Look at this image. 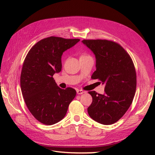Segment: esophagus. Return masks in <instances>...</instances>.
<instances>
[{
	"mask_svg": "<svg viewBox=\"0 0 155 155\" xmlns=\"http://www.w3.org/2000/svg\"><path fill=\"white\" fill-rule=\"evenodd\" d=\"M77 94H83V93H84L85 92L83 91V90H79V89H77Z\"/></svg>",
	"mask_w": 155,
	"mask_h": 155,
	"instance_id": "1",
	"label": "esophagus"
}]
</instances>
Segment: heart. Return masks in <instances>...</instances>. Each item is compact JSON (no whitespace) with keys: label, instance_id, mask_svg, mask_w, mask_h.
Returning a JSON list of instances; mask_svg holds the SVG:
<instances>
[{"label":"heart","instance_id":"obj_1","mask_svg":"<svg viewBox=\"0 0 155 155\" xmlns=\"http://www.w3.org/2000/svg\"><path fill=\"white\" fill-rule=\"evenodd\" d=\"M88 57V56H87L86 54H83V55H82L81 57Z\"/></svg>","mask_w":155,"mask_h":155}]
</instances>
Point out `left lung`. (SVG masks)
<instances>
[{"label": "left lung", "instance_id": "1", "mask_svg": "<svg viewBox=\"0 0 155 155\" xmlns=\"http://www.w3.org/2000/svg\"><path fill=\"white\" fill-rule=\"evenodd\" d=\"M96 58V71L91 78L105 84L104 94L88 92L93 103L88 113L98 123H116L132 104L137 88L135 68L130 55L120 45L107 40H83Z\"/></svg>", "mask_w": 155, "mask_h": 155}]
</instances>
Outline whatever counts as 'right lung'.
I'll return each mask as SVG.
<instances>
[{
  "label": "right lung",
  "instance_id": "add662e5",
  "mask_svg": "<svg viewBox=\"0 0 155 155\" xmlns=\"http://www.w3.org/2000/svg\"><path fill=\"white\" fill-rule=\"evenodd\" d=\"M80 39L50 37L37 42L26 57L21 74V88L29 111L41 123L52 125L63 118L76 96L72 88L62 89L53 78L61 71L63 52Z\"/></svg>",
  "mask_w": 155,
  "mask_h": 155
}]
</instances>
